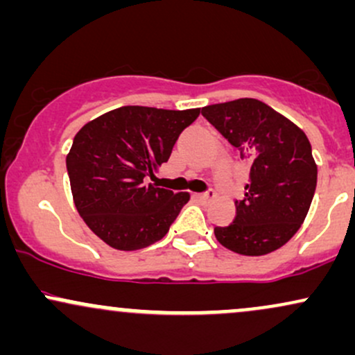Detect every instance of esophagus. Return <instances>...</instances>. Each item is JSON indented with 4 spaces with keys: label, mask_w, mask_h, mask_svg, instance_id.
<instances>
[{
    "label": "esophagus",
    "mask_w": 355,
    "mask_h": 355,
    "mask_svg": "<svg viewBox=\"0 0 355 355\" xmlns=\"http://www.w3.org/2000/svg\"><path fill=\"white\" fill-rule=\"evenodd\" d=\"M197 198L200 202H209V200H211V198H215V191L214 190H209V191H207V193H198Z\"/></svg>",
    "instance_id": "esophagus-1"
}]
</instances>
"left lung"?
Masks as SVG:
<instances>
[{"label": "left lung", "mask_w": 355, "mask_h": 355, "mask_svg": "<svg viewBox=\"0 0 355 355\" xmlns=\"http://www.w3.org/2000/svg\"><path fill=\"white\" fill-rule=\"evenodd\" d=\"M202 115L252 165L234 222L215 227V237L235 254H270L294 237L311 209L317 185L311 141L288 118L255 98L209 105Z\"/></svg>", "instance_id": "1"}]
</instances>
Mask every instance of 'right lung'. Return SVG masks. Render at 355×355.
Returning a JSON list of instances; mask_svg holds the SVG:
<instances>
[{"instance_id":"1","label":"right lung","mask_w":355,"mask_h":355,"mask_svg":"<svg viewBox=\"0 0 355 355\" xmlns=\"http://www.w3.org/2000/svg\"><path fill=\"white\" fill-rule=\"evenodd\" d=\"M200 108L120 107L75 135L67 168L76 210L89 230L116 250H140L166 235L189 191L146 183L170 158Z\"/></svg>"}]
</instances>
